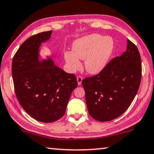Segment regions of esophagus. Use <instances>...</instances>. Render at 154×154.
<instances>
[{"instance_id": "esophagus-1", "label": "esophagus", "mask_w": 154, "mask_h": 154, "mask_svg": "<svg viewBox=\"0 0 154 154\" xmlns=\"http://www.w3.org/2000/svg\"><path fill=\"white\" fill-rule=\"evenodd\" d=\"M77 80L78 85H81V84H82V80H83L82 77L77 76Z\"/></svg>"}]
</instances>
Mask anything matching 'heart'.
<instances>
[{"label":"heart","instance_id":"1","mask_svg":"<svg viewBox=\"0 0 154 154\" xmlns=\"http://www.w3.org/2000/svg\"><path fill=\"white\" fill-rule=\"evenodd\" d=\"M113 49V42L110 37L92 34L75 41L72 51H66L64 56L71 71L79 69L81 66L79 60H84L85 71L96 75L105 67Z\"/></svg>","mask_w":154,"mask_h":154}]
</instances>
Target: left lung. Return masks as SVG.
<instances>
[{
    "label": "left lung",
    "mask_w": 154,
    "mask_h": 154,
    "mask_svg": "<svg viewBox=\"0 0 154 154\" xmlns=\"http://www.w3.org/2000/svg\"><path fill=\"white\" fill-rule=\"evenodd\" d=\"M126 51L116 57L94 76L82 80L88 112L97 121L109 122L122 116L139 90L142 75L137 47L128 39Z\"/></svg>",
    "instance_id": "left-lung-1"
}]
</instances>
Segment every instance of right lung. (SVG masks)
<instances>
[{"label":"right lung","mask_w":154,"mask_h":154,"mask_svg":"<svg viewBox=\"0 0 154 154\" xmlns=\"http://www.w3.org/2000/svg\"><path fill=\"white\" fill-rule=\"evenodd\" d=\"M52 31L31 36L16 51L12 61L15 92L20 105L38 122L51 123L64 116L77 77L54 64L51 58L40 62L38 49Z\"/></svg>","instance_id":"1"}]
</instances>
